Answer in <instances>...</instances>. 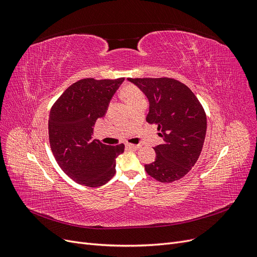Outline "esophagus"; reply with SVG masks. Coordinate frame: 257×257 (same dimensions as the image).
<instances>
[{"label":"esophagus","mask_w":257,"mask_h":257,"mask_svg":"<svg viewBox=\"0 0 257 257\" xmlns=\"http://www.w3.org/2000/svg\"><path fill=\"white\" fill-rule=\"evenodd\" d=\"M126 147L128 148V149H132V150H137L141 148V145H132V144H127Z\"/></svg>","instance_id":"34e87169"}]
</instances>
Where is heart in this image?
<instances>
[{
  "label": "heart",
  "mask_w": 257,
  "mask_h": 257,
  "mask_svg": "<svg viewBox=\"0 0 257 257\" xmlns=\"http://www.w3.org/2000/svg\"><path fill=\"white\" fill-rule=\"evenodd\" d=\"M123 93H124V96H125L127 100V103L133 102V100H136V99L145 98L144 93L137 87H135V85H126Z\"/></svg>",
  "instance_id": "1"
}]
</instances>
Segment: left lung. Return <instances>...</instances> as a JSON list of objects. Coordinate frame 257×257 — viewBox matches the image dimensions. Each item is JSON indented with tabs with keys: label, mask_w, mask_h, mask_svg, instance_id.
Listing matches in <instances>:
<instances>
[{
	"label": "left lung",
	"mask_w": 257,
	"mask_h": 257,
	"mask_svg": "<svg viewBox=\"0 0 257 257\" xmlns=\"http://www.w3.org/2000/svg\"><path fill=\"white\" fill-rule=\"evenodd\" d=\"M149 99L147 122L158 125L163 144L154 147L155 161L145 165L147 174L160 182H174L197 162L207 131L203 106L190 88L167 77L128 78Z\"/></svg>",
	"instance_id": "8db88e82"
}]
</instances>
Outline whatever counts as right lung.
Instances as JSON below:
<instances>
[{"mask_svg":"<svg viewBox=\"0 0 257 257\" xmlns=\"http://www.w3.org/2000/svg\"><path fill=\"white\" fill-rule=\"evenodd\" d=\"M124 78L81 79L68 87L49 114V143L53 157L62 170L77 183L96 188L115 174V159L124 145L107 146L93 139L98 118Z\"/></svg>","mask_w":257,"mask_h":257,"instance_id":"1","label":"right lung"}]
</instances>
